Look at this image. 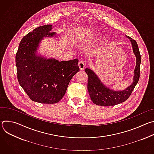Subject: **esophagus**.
I'll list each match as a JSON object with an SVG mask.
<instances>
[{
    "label": "esophagus",
    "mask_w": 154,
    "mask_h": 154,
    "mask_svg": "<svg viewBox=\"0 0 154 154\" xmlns=\"http://www.w3.org/2000/svg\"><path fill=\"white\" fill-rule=\"evenodd\" d=\"M79 67L81 71H83L85 68V63L83 61H80L79 63Z\"/></svg>",
    "instance_id": "34e87169"
}]
</instances>
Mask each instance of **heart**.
<instances>
[{"instance_id":"b5f03b06","label":"heart","mask_w":154,"mask_h":154,"mask_svg":"<svg viewBox=\"0 0 154 154\" xmlns=\"http://www.w3.org/2000/svg\"><path fill=\"white\" fill-rule=\"evenodd\" d=\"M96 35V32L91 28H82L79 30L75 41L86 42L92 40Z\"/></svg>"}]
</instances>
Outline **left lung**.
Instances as JSON below:
<instances>
[{
    "instance_id": "obj_1",
    "label": "left lung",
    "mask_w": 154,
    "mask_h": 154,
    "mask_svg": "<svg viewBox=\"0 0 154 154\" xmlns=\"http://www.w3.org/2000/svg\"><path fill=\"white\" fill-rule=\"evenodd\" d=\"M132 46L133 52L136 57V66L134 70L133 82L126 89L115 91L106 86L99 79L96 74L89 68L85 69L88 75V91L94 103L101 106H113L125 101L132 93L137 85L140 75V67L141 55L135 40L126 36Z\"/></svg>"
}]
</instances>
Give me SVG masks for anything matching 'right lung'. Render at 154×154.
<instances>
[{"mask_svg": "<svg viewBox=\"0 0 154 154\" xmlns=\"http://www.w3.org/2000/svg\"><path fill=\"white\" fill-rule=\"evenodd\" d=\"M52 29L50 24L35 29L21 39L16 54L19 85L32 100L41 103L58 102L79 71L78 59L60 61L36 55L44 38L57 36Z\"/></svg>", "mask_w": 154, "mask_h": 154, "instance_id": "1", "label": "right lung"}]
</instances>
